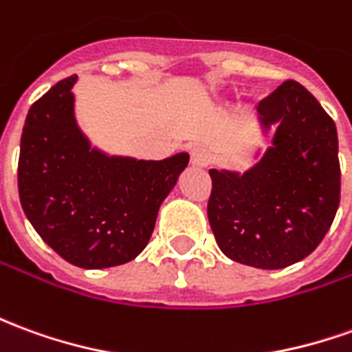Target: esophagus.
<instances>
[{
  "mask_svg": "<svg viewBox=\"0 0 352 352\" xmlns=\"http://www.w3.org/2000/svg\"><path fill=\"white\" fill-rule=\"evenodd\" d=\"M210 160V152L206 151V148H201V146H196V148L190 151V162H192L194 168H208Z\"/></svg>",
  "mask_w": 352,
  "mask_h": 352,
  "instance_id": "1",
  "label": "esophagus"
}]
</instances>
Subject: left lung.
<instances>
[{"instance_id": "left-lung-1", "label": "left lung", "mask_w": 352, "mask_h": 352, "mask_svg": "<svg viewBox=\"0 0 352 352\" xmlns=\"http://www.w3.org/2000/svg\"><path fill=\"white\" fill-rule=\"evenodd\" d=\"M272 146L244 175L211 169L208 219L221 252L255 269H284L318 248L339 208L338 129L301 83L257 108Z\"/></svg>"}]
</instances>
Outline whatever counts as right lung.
I'll list each match as a JSON object with an SVG mask.
<instances>
[{"instance_id": "1", "label": "right lung", "mask_w": 352, "mask_h": 352, "mask_svg": "<svg viewBox=\"0 0 352 352\" xmlns=\"http://www.w3.org/2000/svg\"><path fill=\"white\" fill-rule=\"evenodd\" d=\"M74 74L28 110L21 137L19 196L43 242L82 269L135 259L151 240L160 204L188 154L162 162L91 151L74 120Z\"/></svg>"}]
</instances>
